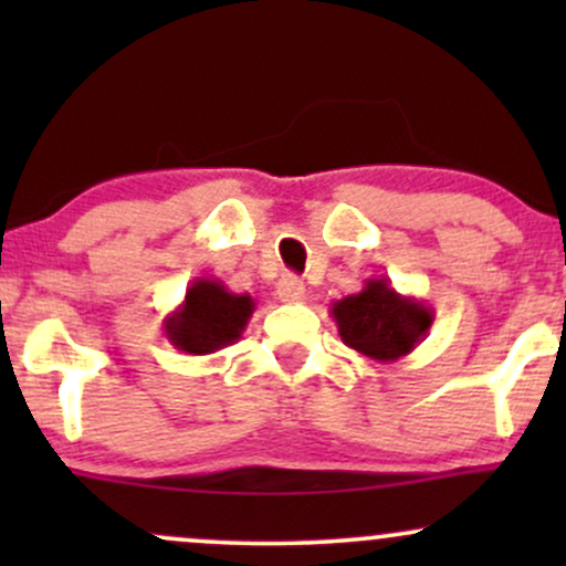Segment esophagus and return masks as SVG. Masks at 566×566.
I'll return each mask as SVG.
<instances>
[{
    "mask_svg": "<svg viewBox=\"0 0 566 566\" xmlns=\"http://www.w3.org/2000/svg\"><path fill=\"white\" fill-rule=\"evenodd\" d=\"M303 282L297 276H292V274H284L282 279H279V284H276V292H279V297H282V301H287V303H295V301H301L303 297Z\"/></svg>",
    "mask_w": 566,
    "mask_h": 566,
    "instance_id": "esophagus-1",
    "label": "esophagus"
}]
</instances>
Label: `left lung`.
I'll return each instance as SVG.
<instances>
[{"mask_svg": "<svg viewBox=\"0 0 566 566\" xmlns=\"http://www.w3.org/2000/svg\"><path fill=\"white\" fill-rule=\"evenodd\" d=\"M329 316L340 340L378 365L407 356L433 324L431 305L396 292L388 279H367L356 295L329 305Z\"/></svg>", "mask_w": 566, "mask_h": 566, "instance_id": "obj_1", "label": "left lung"}]
</instances>
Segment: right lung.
Wrapping results in <instances>:
<instances>
[{"label":"right lung","instance_id":"obj_1","mask_svg":"<svg viewBox=\"0 0 566 566\" xmlns=\"http://www.w3.org/2000/svg\"><path fill=\"white\" fill-rule=\"evenodd\" d=\"M255 301L247 292L237 295L218 279H193L184 303L165 316L167 340L186 354L205 356L231 346L242 337Z\"/></svg>","mask_w":566,"mask_h":566}]
</instances>
